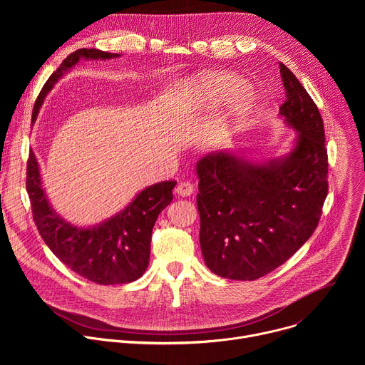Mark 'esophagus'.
I'll return each mask as SVG.
<instances>
[{"instance_id": "esophagus-1", "label": "esophagus", "mask_w": 365, "mask_h": 365, "mask_svg": "<svg viewBox=\"0 0 365 365\" xmlns=\"http://www.w3.org/2000/svg\"><path fill=\"white\" fill-rule=\"evenodd\" d=\"M193 185L190 182H180L178 186H176V193L180 195V196H190L193 193Z\"/></svg>"}]
</instances>
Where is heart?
<instances>
[{
  "label": "heart",
  "mask_w": 365,
  "mask_h": 365,
  "mask_svg": "<svg viewBox=\"0 0 365 365\" xmlns=\"http://www.w3.org/2000/svg\"><path fill=\"white\" fill-rule=\"evenodd\" d=\"M245 86V82L234 75H214L206 78L199 89L206 95L215 101H224L228 98L235 96L237 93H240ZM250 101L247 99L245 106H248Z\"/></svg>",
  "instance_id": "obj_1"
}]
</instances>
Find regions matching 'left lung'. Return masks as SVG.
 Listing matches in <instances>:
<instances>
[{
  "mask_svg": "<svg viewBox=\"0 0 365 365\" xmlns=\"http://www.w3.org/2000/svg\"><path fill=\"white\" fill-rule=\"evenodd\" d=\"M280 75V114L299 131L292 153L269 165L215 153L196 166L202 254L207 269L225 279L255 280L287 262L315 232L328 195L321 113L283 63Z\"/></svg>",
  "mask_w": 365,
  "mask_h": 365,
  "instance_id": "1",
  "label": "left lung"
}]
</instances>
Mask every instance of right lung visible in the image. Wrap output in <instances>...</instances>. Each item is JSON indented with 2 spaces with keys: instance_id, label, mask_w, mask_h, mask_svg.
Masks as SVG:
<instances>
[{
  "instance_id": "add662e5",
  "label": "right lung",
  "mask_w": 365,
  "mask_h": 365,
  "mask_svg": "<svg viewBox=\"0 0 365 365\" xmlns=\"http://www.w3.org/2000/svg\"><path fill=\"white\" fill-rule=\"evenodd\" d=\"M117 56L120 55L98 48L73 51L41 88L33 108V118L37 117L46 93L81 58L111 59ZM175 186V180L148 186L111 220L93 228H76L50 207L33 151L27 159L26 187L38 234L68 269L98 284H124L144 274L150 258L153 227L159 214L172 202Z\"/></svg>"
}]
</instances>
